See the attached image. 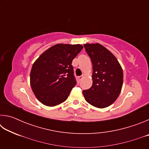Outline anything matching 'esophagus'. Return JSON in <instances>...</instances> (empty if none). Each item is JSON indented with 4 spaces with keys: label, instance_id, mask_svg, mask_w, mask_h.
<instances>
[{
    "label": "esophagus",
    "instance_id": "obj_1",
    "mask_svg": "<svg viewBox=\"0 0 149 149\" xmlns=\"http://www.w3.org/2000/svg\"><path fill=\"white\" fill-rule=\"evenodd\" d=\"M82 79H83V76H79V77H77V81L79 83L81 81Z\"/></svg>",
    "mask_w": 149,
    "mask_h": 149
}]
</instances>
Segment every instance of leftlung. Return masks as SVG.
Here are the masks:
<instances>
[{
    "mask_svg": "<svg viewBox=\"0 0 149 149\" xmlns=\"http://www.w3.org/2000/svg\"><path fill=\"white\" fill-rule=\"evenodd\" d=\"M93 64V85L83 91L86 101L95 107L104 108L116 101L123 85V70L112 52L99 43L85 44Z\"/></svg>",
    "mask_w": 149,
    "mask_h": 149,
    "instance_id": "left-lung-1",
    "label": "left lung"
}]
</instances>
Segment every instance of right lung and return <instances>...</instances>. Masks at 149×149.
I'll list each match as a JSON object with an SVG mask.
<instances>
[{
  "mask_svg": "<svg viewBox=\"0 0 149 149\" xmlns=\"http://www.w3.org/2000/svg\"><path fill=\"white\" fill-rule=\"evenodd\" d=\"M83 48L79 44H57L35 60L30 74V84L42 104L54 107L68 99L76 85L72 60Z\"/></svg>",
  "mask_w": 149,
  "mask_h": 149,
  "instance_id": "add662e5",
  "label": "right lung"
}]
</instances>
